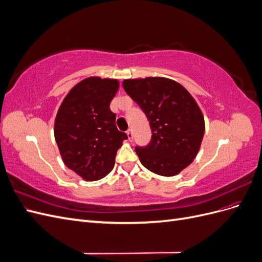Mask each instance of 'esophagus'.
I'll use <instances>...</instances> for the list:
<instances>
[{
  "instance_id": "esophagus-1",
  "label": "esophagus",
  "mask_w": 262,
  "mask_h": 262,
  "mask_svg": "<svg viewBox=\"0 0 262 262\" xmlns=\"http://www.w3.org/2000/svg\"><path fill=\"white\" fill-rule=\"evenodd\" d=\"M126 136H128V139H129L130 141H132V139H133V133H132V130H131V129H129L128 131H126Z\"/></svg>"
}]
</instances>
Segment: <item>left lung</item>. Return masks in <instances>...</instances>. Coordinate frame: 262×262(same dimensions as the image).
<instances>
[{
	"label": "left lung",
	"mask_w": 262,
	"mask_h": 262,
	"mask_svg": "<svg viewBox=\"0 0 262 262\" xmlns=\"http://www.w3.org/2000/svg\"><path fill=\"white\" fill-rule=\"evenodd\" d=\"M122 86L152 129L149 144L136 147L140 162L156 175H178L201 147L205 123L199 105L184 86L167 77L129 78Z\"/></svg>",
	"instance_id": "1"
}]
</instances>
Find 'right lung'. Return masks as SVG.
<instances>
[{
  "mask_svg": "<svg viewBox=\"0 0 262 262\" xmlns=\"http://www.w3.org/2000/svg\"><path fill=\"white\" fill-rule=\"evenodd\" d=\"M118 89L116 78L86 77L70 90L55 116L53 132L62 161L83 180L106 177L128 139L110 110Z\"/></svg>",
  "mask_w": 262,
  "mask_h": 262,
  "instance_id": "obj_1",
  "label": "right lung"
}]
</instances>
